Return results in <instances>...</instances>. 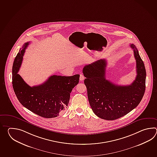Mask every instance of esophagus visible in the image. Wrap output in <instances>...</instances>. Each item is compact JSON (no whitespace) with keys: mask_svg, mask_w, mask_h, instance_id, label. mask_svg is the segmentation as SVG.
Here are the masks:
<instances>
[{"mask_svg":"<svg viewBox=\"0 0 157 157\" xmlns=\"http://www.w3.org/2000/svg\"><path fill=\"white\" fill-rule=\"evenodd\" d=\"M84 78H85V77L83 76V75L82 74H80V80L81 81H83L84 80Z\"/></svg>","mask_w":157,"mask_h":157,"instance_id":"esophagus-1","label":"esophagus"}]
</instances>
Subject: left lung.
Returning a JSON list of instances; mask_svg holds the SVG:
<instances>
[{
  "label": "left lung",
  "instance_id": "1",
  "mask_svg": "<svg viewBox=\"0 0 157 157\" xmlns=\"http://www.w3.org/2000/svg\"><path fill=\"white\" fill-rule=\"evenodd\" d=\"M136 62V77L129 85H117L105 78L107 60L101 59L83 67L87 97L94 113L106 120H114L139 105L145 90L146 70L135 45L132 44Z\"/></svg>",
  "mask_w": 157,
  "mask_h": 157
}]
</instances>
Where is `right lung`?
Here are the masks:
<instances>
[{"mask_svg":"<svg viewBox=\"0 0 157 157\" xmlns=\"http://www.w3.org/2000/svg\"><path fill=\"white\" fill-rule=\"evenodd\" d=\"M29 43H25L14 60L12 67L14 91L21 104L32 112L47 118L57 117L67 108L70 93L79 82L80 75L72 76L53 75L41 85L30 86L17 74Z\"/></svg>","mask_w":157,"mask_h":157,"instance_id":"add662e5","label":"right lung"}]
</instances>
